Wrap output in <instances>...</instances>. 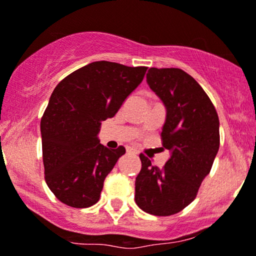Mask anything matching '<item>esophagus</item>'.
I'll use <instances>...</instances> for the list:
<instances>
[{
  "mask_svg": "<svg viewBox=\"0 0 256 256\" xmlns=\"http://www.w3.org/2000/svg\"><path fill=\"white\" fill-rule=\"evenodd\" d=\"M128 153H132V154H137L136 150H128Z\"/></svg>",
  "mask_w": 256,
  "mask_h": 256,
  "instance_id": "34e87169",
  "label": "esophagus"
}]
</instances>
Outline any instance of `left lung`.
I'll list each match as a JSON object with an SVG mask.
<instances>
[{"label":"left lung","instance_id":"left-lung-1","mask_svg":"<svg viewBox=\"0 0 256 256\" xmlns=\"http://www.w3.org/2000/svg\"><path fill=\"white\" fill-rule=\"evenodd\" d=\"M147 83L166 108L163 147L172 156L163 168L140 154L135 201L144 212L172 216L195 200L220 148L216 108L195 80L180 68L150 67Z\"/></svg>","mask_w":256,"mask_h":256}]
</instances>
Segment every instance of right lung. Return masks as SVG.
Segmentation results:
<instances>
[{
    "mask_svg": "<svg viewBox=\"0 0 256 256\" xmlns=\"http://www.w3.org/2000/svg\"><path fill=\"white\" fill-rule=\"evenodd\" d=\"M147 67L96 61L80 67L54 90L40 121L45 182L67 206L98 202L104 180L125 147L99 144L102 121L112 118L142 82Z\"/></svg>",
    "mask_w": 256,
    "mask_h": 256,
    "instance_id": "right-lung-1",
    "label": "right lung"
}]
</instances>
